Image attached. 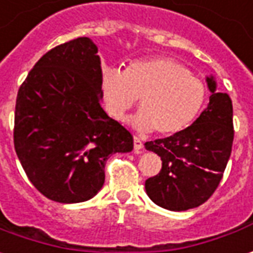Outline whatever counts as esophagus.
Listing matches in <instances>:
<instances>
[{
    "mask_svg": "<svg viewBox=\"0 0 253 253\" xmlns=\"http://www.w3.org/2000/svg\"><path fill=\"white\" fill-rule=\"evenodd\" d=\"M133 149H135V153H142V149H143V142L139 139V137H133Z\"/></svg>",
    "mask_w": 253,
    "mask_h": 253,
    "instance_id": "34e87169",
    "label": "esophagus"
}]
</instances>
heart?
Here are the masks:
<instances>
[{
  "instance_id": "1",
  "label": "heart",
  "mask_w": 253,
  "mask_h": 253,
  "mask_svg": "<svg viewBox=\"0 0 253 253\" xmlns=\"http://www.w3.org/2000/svg\"><path fill=\"white\" fill-rule=\"evenodd\" d=\"M104 109L121 120L139 99L140 111L128 118L132 128L158 135H173L186 129L205 103L207 88L190 71L168 57L136 60L124 70L107 69L100 78Z\"/></svg>"
}]
</instances>
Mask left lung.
Masks as SVG:
<instances>
[{
  "label": "left lung",
  "mask_w": 253,
  "mask_h": 253,
  "mask_svg": "<svg viewBox=\"0 0 253 253\" xmlns=\"http://www.w3.org/2000/svg\"><path fill=\"white\" fill-rule=\"evenodd\" d=\"M211 92L208 107L182 132L146 142L163 168L144 187L150 200L168 211H187L210 198L222 180L233 146V104L217 92L215 77L205 78Z\"/></svg>",
  "instance_id": "obj_1"
}]
</instances>
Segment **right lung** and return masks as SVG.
I'll return each mask as SVG.
<instances>
[{
  "mask_svg": "<svg viewBox=\"0 0 253 253\" xmlns=\"http://www.w3.org/2000/svg\"><path fill=\"white\" fill-rule=\"evenodd\" d=\"M102 66L88 37L46 52L17 92L13 142L30 182L52 201H88L103 187L104 165L133 139L102 109Z\"/></svg>",
  "mask_w": 253,
  "mask_h": 253,
  "instance_id": "add662e5",
  "label": "right lung"
}]
</instances>
